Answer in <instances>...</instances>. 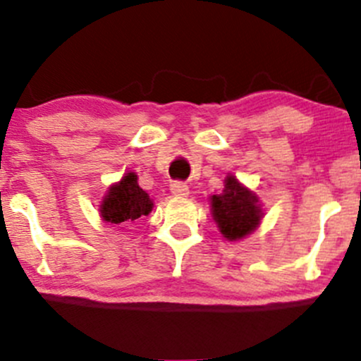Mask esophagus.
<instances>
[{"mask_svg":"<svg viewBox=\"0 0 361 361\" xmlns=\"http://www.w3.org/2000/svg\"><path fill=\"white\" fill-rule=\"evenodd\" d=\"M170 192H172L173 196H188L189 195V188L184 184V182L173 180L172 184H170Z\"/></svg>","mask_w":361,"mask_h":361,"instance_id":"esophagus-1","label":"esophagus"}]
</instances>
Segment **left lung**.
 Masks as SVG:
<instances>
[{"label": "left lung", "instance_id": "left-lung-1", "mask_svg": "<svg viewBox=\"0 0 361 361\" xmlns=\"http://www.w3.org/2000/svg\"><path fill=\"white\" fill-rule=\"evenodd\" d=\"M213 219L228 241H235L253 232L262 220L258 197L228 176L220 196H212Z\"/></svg>", "mask_w": 361, "mask_h": 361}]
</instances>
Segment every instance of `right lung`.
<instances>
[{"label": "right lung", "instance_id": "1", "mask_svg": "<svg viewBox=\"0 0 361 361\" xmlns=\"http://www.w3.org/2000/svg\"><path fill=\"white\" fill-rule=\"evenodd\" d=\"M153 208V201L148 192L142 191L137 184V176L134 172L126 173L118 184L111 185L102 203L103 220L111 224L134 222L141 216L148 215Z\"/></svg>", "mask_w": 361, "mask_h": 361}]
</instances>
